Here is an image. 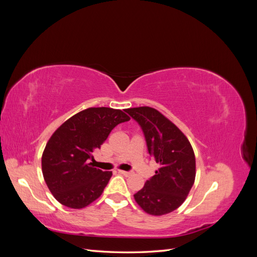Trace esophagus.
I'll return each instance as SVG.
<instances>
[{
  "label": "esophagus",
  "instance_id": "1",
  "mask_svg": "<svg viewBox=\"0 0 257 257\" xmlns=\"http://www.w3.org/2000/svg\"><path fill=\"white\" fill-rule=\"evenodd\" d=\"M119 173L123 176H126V177L133 175V172H125V170H119Z\"/></svg>",
  "mask_w": 257,
  "mask_h": 257
}]
</instances>
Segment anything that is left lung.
<instances>
[{"label":"left lung","mask_w":257,"mask_h":257,"mask_svg":"<svg viewBox=\"0 0 257 257\" xmlns=\"http://www.w3.org/2000/svg\"><path fill=\"white\" fill-rule=\"evenodd\" d=\"M142 127L148 152L160 163L155 175L134 194L147 213L163 215L180 207L195 180L193 148L173 122L151 107L125 109Z\"/></svg>","instance_id":"obj_1"}]
</instances>
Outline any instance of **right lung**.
Wrapping results in <instances>:
<instances>
[{"instance_id": "add662e5", "label": "right lung", "mask_w": 257, "mask_h": 257, "mask_svg": "<svg viewBox=\"0 0 257 257\" xmlns=\"http://www.w3.org/2000/svg\"><path fill=\"white\" fill-rule=\"evenodd\" d=\"M122 110L88 108L73 115L54 132L43 153L46 183L59 203L81 209L97 199L112 176L92 166L93 152L99 149L114 126L128 121Z\"/></svg>"}]
</instances>
